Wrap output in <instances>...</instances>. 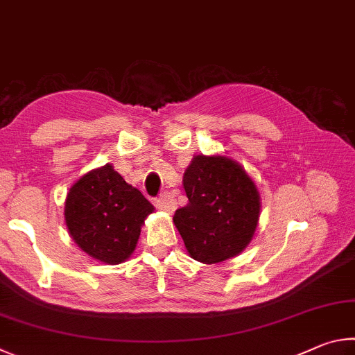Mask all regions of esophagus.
Returning a JSON list of instances; mask_svg holds the SVG:
<instances>
[{"label":"esophagus","instance_id":"1","mask_svg":"<svg viewBox=\"0 0 355 355\" xmlns=\"http://www.w3.org/2000/svg\"><path fill=\"white\" fill-rule=\"evenodd\" d=\"M155 207L159 210H164V212L171 214L174 209H176V200H174V196L170 193V191H164L159 198H155Z\"/></svg>","mask_w":355,"mask_h":355}]
</instances>
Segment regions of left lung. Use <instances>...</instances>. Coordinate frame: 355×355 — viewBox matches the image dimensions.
I'll return each mask as SVG.
<instances>
[{"label":"left lung","mask_w":355,"mask_h":355,"mask_svg":"<svg viewBox=\"0 0 355 355\" xmlns=\"http://www.w3.org/2000/svg\"><path fill=\"white\" fill-rule=\"evenodd\" d=\"M182 185L189 202L173 221L190 256L218 263L243 251L260 214L259 191L243 168L221 155H196Z\"/></svg>","instance_id":"left-lung-1"}]
</instances>
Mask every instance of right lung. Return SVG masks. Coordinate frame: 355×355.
Here are the masks:
<instances>
[{
	"instance_id": "add662e5",
	"label": "right lung",
	"mask_w": 355,
	"mask_h": 355,
	"mask_svg": "<svg viewBox=\"0 0 355 355\" xmlns=\"http://www.w3.org/2000/svg\"><path fill=\"white\" fill-rule=\"evenodd\" d=\"M151 212L153 204L109 164L80 178L65 201V223L73 240L90 257L109 265L132 254Z\"/></svg>"
}]
</instances>
